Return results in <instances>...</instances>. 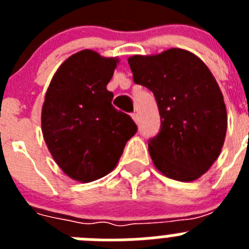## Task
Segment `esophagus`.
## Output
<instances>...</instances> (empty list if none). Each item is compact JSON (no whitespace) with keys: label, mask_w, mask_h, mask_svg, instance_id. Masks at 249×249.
Instances as JSON below:
<instances>
[{"label":"esophagus","mask_w":249,"mask_h":249,"mask_svg":"<svg viewBox=\"0 0 249 249\" xmlns=\"http://www.w3.org/2000/svg\"><path fill=\"white\" fill-rule=\"evenodd\" d=\"M132 118H133V121H135L136 123H138V121H140V116H138L137 112H133V113H132Z\"/></svg>","instance_id":"1"}]
</instances>
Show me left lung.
I'll use <instances>...</instances> for the list:
<instances>
[{
  "label": "left lung",
  "instance_id": "1",
  "mask_svg": "<svg viewBox=\"0 0 249 249\" xmlns=\"http://www.w3.org/2000/svg\"><path fill=\"white\" fill-rule=\"evenodd\" d=\"M128 63L135 83L153 92L160 111V132L148 141L156 168L176 181H195L217 160L227 132V111L214 77L198 57L181 48L129 57Z\"/></svg>",
  "mask_w": 249,
  "mask_h": 249
}]
</instances>
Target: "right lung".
Wrapping results in <instances>:
<instances>
[{
	"instance_id": "1",
	"label": "right lung",
	"mask_w": 249,
	"mask_h": 249,
	"mask_svg": "<svg viewBox=\"0 0 249 249\" xmlns=\"http://www.w3.org/2000/svg\"><path fill=\"white\" fill-rule=\"evenodd\" d=\"M116 66V58L83 50L61 65L46 92L43 138L56 163L76 181L111 172L137 132L131 116L112 105L107 83Z\"/></svg>"
}]
</instances>
